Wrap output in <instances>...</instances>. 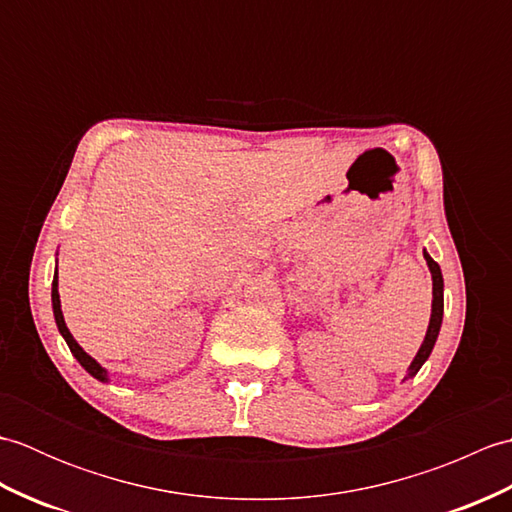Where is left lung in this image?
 <instances>
[{"instance_id":"left-lung-1","label":"left lung","mask_w":512,"mask_h":512,"mask_svg":"<svg viewBox=\"0 0 512 512\" xmlns=\"http://www.w3.org/2000/svg\"><path fill=\"white\" fill-rule=\"evenodd\" d=\"M424 259H427L429 270H431V277H433V310H431V321H429V330L427 336H424V343L418 350L416 358H413V363L409 367V374L407 376H416L418 369L422 367V363L427 361L433 345H436L438 339V332H440V325H442V312H444V281H442V273H440V266L433 262L429 257V253H424Z\"/></svg>"}]
</instances>
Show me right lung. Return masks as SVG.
I'll return each instance as SVG.
<instances>
[{
	"instance_id": "add662e5",
	"label": "right lung",
	"mask_w": 512,
	"mask_h": 512,
	"mask_svg": "<svg viewBox=\"0 0 512 512\" xmlns=\"http://www.w3.org/2000/svg\"><path fill=\"white\" fill-rule=\"evenodd\" d=\"M52 310H54V321H57V328H59V332L63 334L65 343H68L70 352L76 356V361H79L85 369H88V372H90L94 378L107 380V372H105V369H103L99 363H96L92 356H88V354L83 352V347L74 341V336L70 334L68 325H65V321H63L61 301H59V290H57V273H54V279H52Z\"/></svg>"
}]
</instances>
